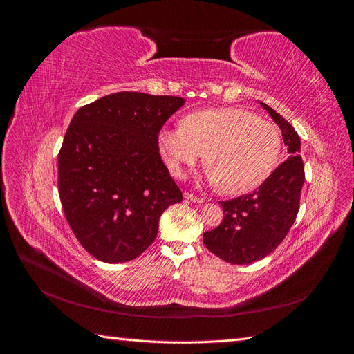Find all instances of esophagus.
Instances as JSON below:
<instances>
[{"instance_id": "esophagus-1", "label": "esophagus", "mask_w": 354, "mask_h": 354, "mask_svg": "<svg viewBox=\"0 0 354 354\" xmlns=\"http://www.w3.org/2000/svg\"><path fill=\"white\" fill-rule=\"evenodd\" d=\"M185 199H189V201H192V202H198V203H202V202H203L202 198H199V196H196V195H194V194H189V192H185Z\"/></svg>"}]
</instances>
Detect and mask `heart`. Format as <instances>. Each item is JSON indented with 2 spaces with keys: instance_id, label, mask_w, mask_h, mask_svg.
Here are the masks:
<instances>
[{
  "instance_id": "obj_1",
  "label": "heart",
  "mask_w": 354,
  "mask_h": 354,
  "mask_svg": "<svg viewBox=\"0 0 354 354\" xmlns=\"http://www.w3.org/2000/svg\"><path fill=\"white\" fill-rule=\"evenodd\" d=\"M158 147L178 177L205 153L209 183L241 195L259 187L279 165L282 136L273 122L250 111L221 108L189 113L183 125L162 128Z\"/></svg>"
}]
</instances>
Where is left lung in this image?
<instances>
[{"mask_svg": "<svg viewBox=\"0 0 354 354\" xmlns=\"http://www.w3.org/2000/svg\"><path fill=\"white\" fill-rule=\"evenodd\" d=\"M279 125L288 159L252 194L221 201L223 221L203 233V243L230 264H251L274 251L295 221L304 185L301 143L294 127L270 106L260 102Z\"/></svg>", "mask_w": 354, "mask_h": 354, "instance_id": "left-lung-1", "label": "left lung"}]
</instances>
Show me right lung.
Here are the masks:
<instances>
[{"label": "right lung", "mask_w": 354, "mask_h": 354, "mask_svg": "<svg viewBox=\"0 0 354 354\" xmlns=\"http://www.w3.org/2000/svg\"><path fill=\"white\" fill-rule=\"evenodd\" d=\"M174 95L113 93L73 115L59 152V195L80 243L103 263L145 252L159 217L183 199L158 147Z\"/></svg>", "instance_id": "right-lung-1"}]
</instances>
